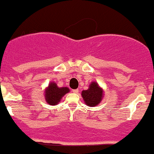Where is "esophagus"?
<instances>
[{"label":"esophagus","mask_w":154,"mask_h":154,"mask_svg":"<svg viewBox=\"0 0 154 154\" xmlns=\"http://www.w3.org/2000/svg\"><path fill=\"white\" fill-rule=\"evenodd\" d=\"M72 92H74V93H78V92H79V90H78V89H75V90H72Z\"/></svg>","instance_id":"obj_1"}]
</instances>
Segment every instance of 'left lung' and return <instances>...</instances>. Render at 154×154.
<instances>
[{
    "mask_svg": "<svg viewBox=\"0 0 154 154\" xmlns=\"http://www.w3.org/2000/svg\"><path fill=\"white\" fill-rule=\"evenodd\" d=\"M103 91L96 82H92L90 88L83 90L82 96L87 105L90 107L96 106L99 104L103 97Z\"/></svg>",
    "mask_w": 154,
    "mask_h": 154,
    "instance_id": "left-lung-1",
    "label": "left lung"
}]
</instances>
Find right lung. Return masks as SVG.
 Listing matches in <instances>:
<instances>
[{
  "label": "right lung",
  "mask_w": 154,
  "mask_h": 154,
  "mask_svg": "<svg viewBox=\"0 0 154 154\" xmlns=\"http://www.w3.org/2000/svg\"><path fill=\"white\" fill-rule=\"evenodd\" d=\"M69 90L67 88H58L54 82L49 84L47 90L45 91L46 101L49 105H55L58 104L62 97L66 93L69 92Z\"/></svg>",
  "instance_id": "right-lung-1"
}]
</instances>
